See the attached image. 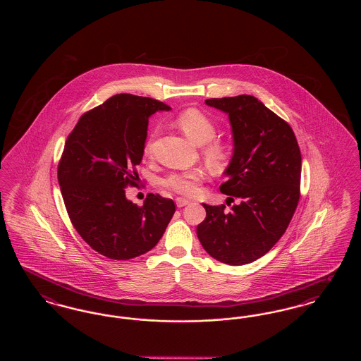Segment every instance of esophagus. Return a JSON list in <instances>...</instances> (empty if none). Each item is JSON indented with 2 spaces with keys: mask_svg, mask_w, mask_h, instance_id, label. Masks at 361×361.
Returning a JSON list of instances; mask_svg holds the SVG:
<instances>
[{
  "mask_svg": "<svg viewBox=\"0 0 361 361\" xmlns=\"http://www.w3.org/2000/svg\"><path fill=\"white\" fill-rule=\"evenodd\" d=\"M176 204H177L178 208H181V207H185L187 204H189V200L184 199V197H178V199H176Z\"/></svg>",
  "mask_w": 361,
  "mask_h": 361,
  "instance_id": "esophagus-1",
  "label": "esophagus"
}]
</instances>
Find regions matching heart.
<instances>
[{
	"label": "heart",
	"instance_id": "obj_1",
	"mask_svg": "<svg viewBox=\"0 0 361 361\" xmlns=\"http://www.w3.org/2000/svg\"><path fill=\"white\" fill-rule=\"evenodd\" d=\"M177 126L184 131V134L196 145H206L204 155L212 164H221L226 157L224 146L219 142H214L212 139L216 135V126L211 121L206 114L199 109H187L181 112L177 118ZM152 140H149L145 146V153L152 154ZM204 178V173L200 169H189L184 172H176L169 174L164 180V185L173 189L174 192L193 196L197 193L199 185Z\"/></svg>",
	"mask_w": 361,
	"mask_h": 361
}]
</instances>
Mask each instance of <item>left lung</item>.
I'll return each instance as SVG.
<instances>
[{
  "instance_id": "8db88e82",
  "label": "left lung",
  "mask_w": 361,
  "mask_h": 361,
  "mask_svg": "<svg viewBox=\"0 0 361 361\" xmlns=\"http://www.w3.org/2000/svg\"><path fill=\"white\" fill-rule=\"evenodd\" d=\"M207 105L228 115L233 157L221 192L230 212L208 206L197 238L211 257L243 265L268 253L286 233L300 197L302 155L287 121L255 96L208 99Z\"/></svg>"
}]
</instances>
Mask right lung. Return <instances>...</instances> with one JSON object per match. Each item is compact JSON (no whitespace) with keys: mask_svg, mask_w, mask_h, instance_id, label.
Returning a JSON list of instances; mask_svg holds the SVG:
<instances>
[{"mask_svg":"<svg viewBox=\"0 0 361 361\" xmlns=\"http://www.w3.org/2000/svg\"><path fill=\"white\" fill-rule=\"evenodd\" d=\"M171 106L150 97L115 94L84 114L65 143L58 181L70 221L86 243L111 259L152 250L176 206L150 193L143 206L126 197L135 187L149 118Z\"/></svg>","mask_w":361,"mask_h":361,"instance_id":"1","label":"right lung"}]
</instances>
